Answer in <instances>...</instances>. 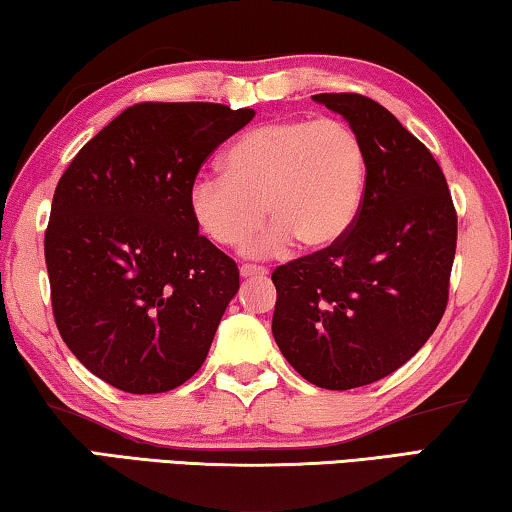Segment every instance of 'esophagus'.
<instances>
[{"label": "esophagus", "instance_id": "obj_1", "mask_svg": "<svg viewBox=\"0 0 512 512\" xmlns=\"http://www.w3.org/2000/svg\"><path fill=\"white\" fill-rule=\"evenodd\" d=\"M270 272L265 270V267H258V265H242L240 267V276L242 279H254V276H267Z\"/></svg>", "mask_w": 512, "mask_h": 512}]
</instances>
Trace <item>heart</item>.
<instances>
[{"instance_id":"heart-1","label":"heart","mask_w":512,"mask_h":512,"mask_svg":"<svg viewBox=\"0 0 512 512\" xmlns=\"http://www.w3.org/2000/svg\"><path fill=\"white\" fill-rule=\"evenodd\" d=\"M224 177L188 190L190 215L220 247H238L265 211L274 217L247 256H270L295 238L326 249L347 236L365 197L367 156L358 133L335 117L281 120L247 131L222 156Z\"/></svg>"}]
</instances>
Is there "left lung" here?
<instances>
[{
    "mask_svg": "<svg viewBox=\"0 0 512 512\" xmlns=\"http://www.w3.org/2000/svg\"><path fill=\"white\" fill-rule=\"evenodd\" d=\"M313 99L363 142L365 197L345 238L276 267L272 333L306 381L351 390L399 370L440 324L458 220L440 165L388 108L356 92Z\"/></svg>",
    "mask_w": 512,
    "mask_h": 512,
    "instance_id": "obj_1",
    "label": "left lung"
}]
</instances>
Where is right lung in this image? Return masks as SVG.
Listing matches in <instances>:
<instances>
[{"mask_svg": "<svg viewBox=\"0 0 512 512\" xmlns=\"http://www.w3.org/2000/svg\"><path fill=\"white\" fill-rule=\"evenodd\" d=\"M254 115L208 102L129 106L58 181L45 233L54 320L113 388L156 395L204 365L240 274L199 236L188 190Z\"/></svg>", "mask_w": 512, "mask_h": 512, "instance_id": "obj_1", "label": "right lung"}]
</instances>
